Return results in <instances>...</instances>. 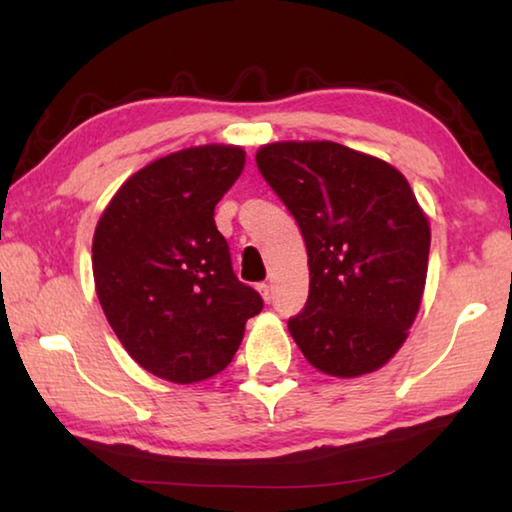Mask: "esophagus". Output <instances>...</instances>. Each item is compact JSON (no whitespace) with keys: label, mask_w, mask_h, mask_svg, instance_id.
<instances>
[{"label":"esophagus","mask_w":512,"mask_h":512,"mask_svg":"<svg viewBox=\"0 0 512 512\" xmlns=\"http://www.w3.org/2000/svg\"><path fill=\"white\" fill-rule=\"evenodd\" d=\"M257 291H259V296L264 298V302H271V287H268L266 282H262V284H257Z\"/></svg>","instance_id":"1"}]
</instances>
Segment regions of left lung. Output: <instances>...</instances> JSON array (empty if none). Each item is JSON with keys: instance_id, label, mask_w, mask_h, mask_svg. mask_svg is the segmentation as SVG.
<instances>
[{"instance_id": "obj_1", "label": "left lung", "mask_w": 512, "mask_h": 512, "mask_svg": "<svg viewBox=\"0 0 512 512\" xmlns=\"http://www.w3.org/2000/svg\"><path fill=\"white\" fill-rule=\"evenodd\" d=\"M257 169L305 237L309 298L289 332L311 366L359 377L393 359L418 316L431 230L391 164L336 142H273Z\"/></svg>"}]
</instances>
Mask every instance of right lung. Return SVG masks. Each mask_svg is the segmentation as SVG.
I'll return each instance as SVG.
<instances>
[{"instance_id": "right-lung-1", "label": "right lung", "mask_w": 512, "mask_h": 512, "mask_svg": "<svg viewBox=\"0 0 512 512\" xmlns=\"http://www.w3.org/2000/svg\"><path fill=\"white\" fill-rule=\"evenodd\" d=\"M246 151L192 146L146 164L112 196L92 239L94 287L112 332L151 375L194 384L221 372L262 311L237 280L214 207Z\"/></svg>"}]
</instances>
